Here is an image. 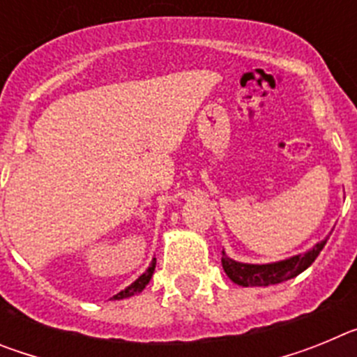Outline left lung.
<instances>
[{"mask_svg":"<svg viewBox=\"0 0 357 357\" xmlns=\"http://www.w3.org/2000/svg\"><path fill=\"white\" fill-rule=\"evenodd\" d=\"M327 238L317 243L313 248H309L304 254H296L291 257H286L282 261L266 264H250V263H239L232 257L222 252V264L229 277L234 284L243 286V288H252V286H272L284 282V280L293 279V277L301 275L304 270H307L313 261L317 259L321 248L326 247Z\"/></svg>","mask_w":357,"mask_h":357,"instance_id":"1","label":"left lung"}]
</instances>
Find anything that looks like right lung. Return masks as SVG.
<instances>
[{
    "instance_id": "add662e5",
    "label": "right lung",
    "mask_w": 357,
    "mask_h": 357,
    "mask_svg": "<svg viewBox=\"0 0 357 357\" xmlns=\"http://www.w3.org/2000/svg\"><path fill=\"white\" fill-rule=\"evenodd\" d=\"M153 270H155V257L151 259L150 266L144 270L143 275L137 277V279H135L130 286H127V288L121 289L118 295H114V301H123V298H128V296H134V295H137V293L143 291V289L146 288L148 282H150L151 275H153Z\"/></svg>"
}]
</instances>
